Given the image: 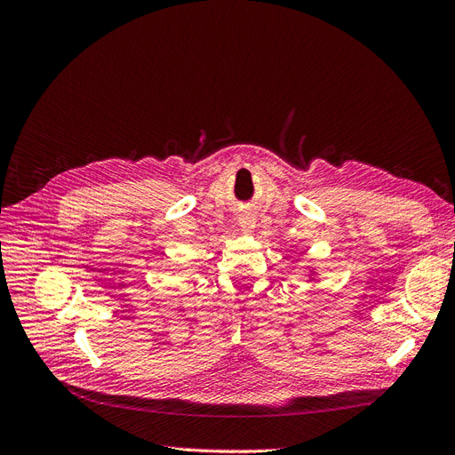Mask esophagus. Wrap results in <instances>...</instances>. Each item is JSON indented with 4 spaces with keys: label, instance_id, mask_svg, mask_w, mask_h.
Segmentation results:
<instances>
[{
    "label": "esophagus",
    "instance_id": "1",
    "mask_svg": "<svg viewBox=\"0 0 455 455\" xmlns=\"http://www.w3.org/2000/svg\"><path fill=\"white\" fill-rule=\"evenodd\" d=\"M239 226L246 231V229H251L252 228V216L251 214H241L239 216Z\"/></svg>",
    "mask_w": 455,
    "mask_h": 455
}]
</instances>
